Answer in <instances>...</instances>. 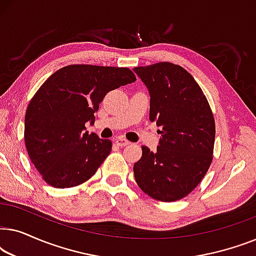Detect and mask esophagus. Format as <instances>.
Masks as SVG:
<instances>
[{
  "label": "esophagus",
  "instance_id": "34e87169",
  "mask_svg": "<svg viewBox=\"0 0 256 256\" xmlns=\"http://www.w3.org/2000/svg\"><path fill=\"white\" fill-rule=\"evenodd\" d=\"M129 143L130 142L124 138H118L116 140H115V144H116L118 146H128Z\"/></svg>",
  "mask_w": 256,
  "mask_h": 256
}]
</instances>
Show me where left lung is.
Wrapping results in <instances>:
<instances>
[{"label":"left lung","mask_w":256,"mask_h":256,"mask_svg":"<svg viewBox=\"0 0 256 256\" xmlns=\"http://www.w3.org/2000/svg\"><path fill=\"white\" fill-rule=\"evenodd\" d=\"M150 94L149 120L160 128L157 152L142 146L134 164L140 188L160 202H176L194 191L213 160L216 124L194 76L172 62L135 68Z\"/></svg>","instance_id":"8db88e82"}]
</instances>
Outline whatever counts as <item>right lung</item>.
Listing matches in <instances>:
<instances>
[{
    "label": "right lung",
    "mask_w": 256,
    "mask_h": 256,
    "mask_svg": "<svg viewBox=\"0 0 256 256\" xmlns=\"http://www.w3.org/2000/svg\"><path fill=\"white\" fill-rule=\"evenodd\" d=\"M127 68L68 65L56 71L28 104L24 141L31 162L51 186L85 183L112 152V141L84 132L110 90L132 84Z\"/></svg>",
    "instance_id": "1"
}]
</instances>
